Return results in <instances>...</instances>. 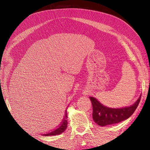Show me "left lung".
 Returning <instances> with one entry per match:
<instances>
[{
  "label": "left lung",
  "mask_w": 150,
  "mask_h": 150,
  "mask_svg": "<svg viewBox=\"0 0 150 150\" xmlns=\"http://www.w3.org/2000/svg\"><path fill=\"white\" fill-rule=\"evenodd\" d=\"M141 97V95L132 105L120 108L106 107L95 98L89 97L93 106V120L100 126L117 124L126 120L134 113L140 102Z\"/></svg>",
  "instance_id": "obj_1"
}]
</instances>
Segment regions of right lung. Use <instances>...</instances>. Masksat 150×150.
Wrapping results in <instances>:
<instances>
[{
  "mask_svg": "<svg viewBox=\"0 0 150 150\" xmlns=\"http://www.w3.org/2000/svg\"><path fill=\"white\" fill-rule=\"evenodd\" d=\"M67 127V110H65L64 118H63L62 122H61L60 125L58 126V128H57L55 130L51 131L50 132L47 133V134H44L42 135L43 136H52V135L60 134L66 130Z\"/></svg>",
  "mask_w": 150,
  "mask_h": 150,
  "instance_id": "1",
  "label": "right lung"
}]
</instances>
